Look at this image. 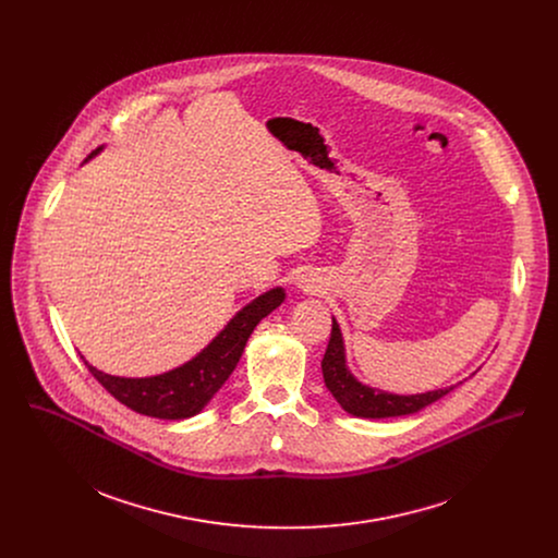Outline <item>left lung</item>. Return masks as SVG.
<instances>
[{"mask_svg": "<svg viewBox=\"0 0 558 558\" xmlns=\"http://www.w3.org/2000/svg\"><path fill=\"white\" fill-rule=\"evenodd\" d=\"M322 376L326 389L332 393V398L339 401V405L363 418H387V416H401L418 412L421 408L445 398L453 387L427 391L418 396H393L378 389H372L367 385H361L345 365V352H343V339L339 324L332 318V330L328 339V348L322 359Z\"/></svg>", "mask_w": 558, "mask_h": 558, "instance_id": "8db88e82", "label": "left lung"}]
</instances>
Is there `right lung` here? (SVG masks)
Wrapping results in <instances>:
<instances>
[{"mask_svg":"<svg viewBox=\"0 0 558 558\" xmlns=\"http://www.w3.org/2000/svg\"><path fill=\"white\" fill-rule=\"evenodd\" d=\"M100 150L102 148L94 150L89 159ZM283 288H272L264 292L246 307H242L195 359L167 374L150 378H120L98 372L87 361L85 365L92 372V376L113 398L129 405L131 410L167 421L189 418L202 412L208 405V401L226 385V380L239 365L242 350L253 328L259 324V319L266 318L272 310H277L283 303Z\"/></svg>","mask_w":558,"mask_h":558,"instance_id":"right-lung-1","label":"right lung"}]
</instances>
